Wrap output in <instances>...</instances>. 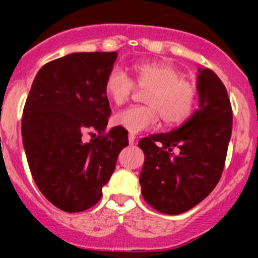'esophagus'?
Masks as SVG:
<instances>
[{"label": "esophagus", "instance_id": "obj_1", "mask_svg": "<svg viewBox=\"0 0 258 258\" xmlns=\"http://www.w3.org/2000/svg\"><path fill=\"white\" fill-rule=\"evenodd\" d=\"M134 141H136V136L134 134H129V145H134Z\"/></svg>", "mask_w": 258, "mask_h": 258}]
</instances>
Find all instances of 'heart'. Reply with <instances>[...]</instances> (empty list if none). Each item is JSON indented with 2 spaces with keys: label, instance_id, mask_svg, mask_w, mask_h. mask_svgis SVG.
I'll return each mask as SVG.
<instances>
[{
  "label": "heart",
  "instance_id": "1",
  "mask_svg": "<svg viewBox=\"0 0 258 258\" xmlns=\"http://www.w3.org/2000/svg\"><path fill=\"white\" fill-rule=\"evenodd\" d=\"M134 82L146 92L147 106H133L115 113L112 122L132 134L151 129L161 117L166 125L175 126L192 115L197 104V88L173 66L146 61L133 66ZM136 86L124 71L113 67L104 80V93L115 104H122L133 94Z\"/></svg>",
  "mask_w": 258,
  "mask_h": 258
}]
</instances>
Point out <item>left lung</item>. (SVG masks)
<instances>
[{
    "label": "left lung",
    "mask_w": 258,
    "mask_h": 258,
    "mask_svg": "<svg viewBox=\"0 0 258 258\" xmlns=\"http://www.w3.org/2000/svg\"><path fill=\"white\" fill-rule=\"evenodd\" d=\"M199 108L169 133L138 142L145 154L142 197L157 212L179 214L199 204L222 175L232 131L226 88L209 68L198 74Z\"/></svg>",
    "instance_id": "left-lung-1"
}]
</instances>
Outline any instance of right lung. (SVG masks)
Listing matches in <instances>:
<instances>
[{
  "mask_svg": "<svg viewBox=\"0 0 258 258\" xmlns=\"http://www.w3.org/2000/svg\"><path fill=\"white\" fill-rule=\"evenodd\" d=\"M116 58L115 51L74 52L49 61L27 97L22 137L29 169L42 195L61 211L95 206L129 145L122 127L106 133L111 108L104 80Z\"/></svg>",
  "mask_w": 258,
  "mask_h": 258,
  "instance_id": "right-lung-1",
  "label": "right lung"
}]
</instances>
